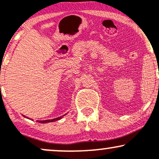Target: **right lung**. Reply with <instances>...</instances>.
Returning a JSON list of instances; mask_svg holds the SVG:
<instances>
[{
  "label": "right lung",
  "mask_w": 159,
  "mask_h": 159,
  "mask_svg": "<svg viewBox=\"0 0 159 159\" xmlns=\"http://www.w3.org/2000/svg\"><path fill=\"white\" fill-rule=\"evenodd\" d=\"M63 116H60V117H57V118H55V119H52V120H37L38 123H50V122H54V121H57V120H61L62 117H63Z\"/></svg>",
  "instance_id": "obj_1"
}]
</instances>
